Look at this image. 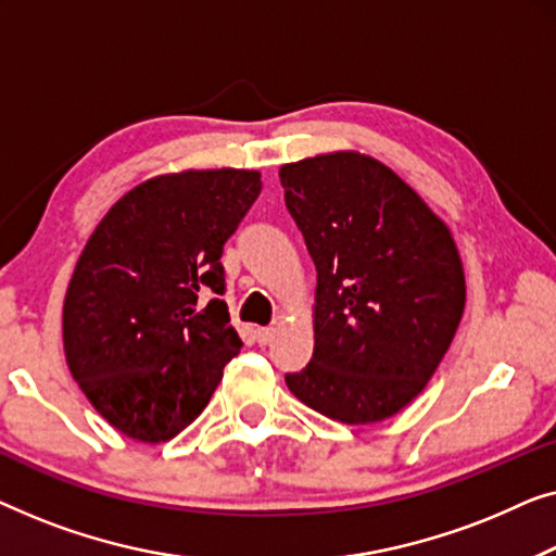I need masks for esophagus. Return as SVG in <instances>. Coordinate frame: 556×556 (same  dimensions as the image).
Segmentation results:
<instances>
[{
    "label": "esophagus",
    "mask_w": 556,
    "mask_h": 556,
    "mask_svg": "<svg viewBox=\"0 0 556 556\" xmlns=\"http://www.w3.org/2000/svg\"><path fill=\"white\" fill-rule=\"evenodd\" d=\"M275 338H277L275 327H260V330H256V340H260V345H271Z\"/></svg>",
    "instance_id": "obj_1"
}]
</instances>
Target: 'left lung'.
Returning <instances> with one entry per match:
<instances>
[{
    "instance_id": "8db88e82",
    "label": "left lung",
    "mask_w": 556,
    "mask_h": 556,
    "mask_svg": "<svg viewBox=\"0 0 556 556\" xmlns=\"http://www.w3.org/2000/svg\"><path fill=\"white\" fill-rule=\"evenodd\" d=\"M279 178L317 269L315 353L287 388L340 424L393 418L424 393L464 315L456 241L372 155H315Z\"/></svg>"
}]
</instances>
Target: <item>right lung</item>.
Returning <instances> with one entry per match:
<instances>
[{
  "mask_svg": "<svg viewBox=\"0 0 556 556\" xmlns=\"http://www.w3.org/2000/svg\"><path fill=\"white\" fill-rule=\"evenodd\" d=\"M260 191V170L155 176L90 233L62 342L92 408L132 441L163 443L191 426L244 345L222 300V254Z\"/></svg>",
  "mask_w": 556,
  "mask_h": 556,
  "instance_id": "add662e5",
  "label": "right lung"
}]
</instances>
